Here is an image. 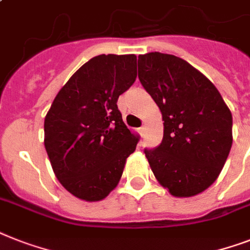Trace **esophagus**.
I'll list each match as a JSON object with an SVG mask.
<instances>
[{
    "mask_svg": "<svg viewBox=\"0 0 250 250\" xmlns=\"http://www.w3.org/2000/svg\"><path fill=\"white\" fill-rule=\"evenodd\" d=\"M139 132H140V135L144 136V135H145V128H144V127H140Z\"/></svg>",
    "mask_w": 250,
    "mask_h": 250,
    "instance_id": "esophagus-1",
    "label": "esophagus"
}]
</instances>
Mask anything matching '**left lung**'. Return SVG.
Segmentation results:
<instances>
[{
  "instance_id": "obj_1",
  "label": "left lung",
  "mask_w": 250,
  "mask_h": 250,
  "mask_svg": "<svg viewBox=\"0 0 250 250\" xmlns=\"http://www.w3.org/2000/svg\"><path fill=\"white\" fill-rule=\"evenodd\" d=\"M139 79L164 121L160 145L144 150L154 176L173 196L204 191L230 153V109L209 79L174 55H140Z\"/></svg>"
}]
</instances>
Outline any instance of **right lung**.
<instances>
[{"label": "right lung", "instance_id": "1", "mask_svg": "<svg viewBox=\"0 0 250 250\" xmlns=\"http://www.w3.org/2000/svg\"><path fill=\"white\" fill-rule=\"evenodd\" d=\"M136 55L92 58L59 91L44 118V147L55 176L86 202L109 195L139 141L117 105L136 81Z\"/></svg>", "mask_w": 250, "mask_h": 250}]
</instances>
